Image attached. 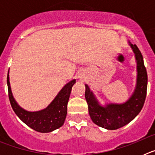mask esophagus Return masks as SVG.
Wrapping results in <instances>:
<instances>
[{"instance_id": "34e87169", "label": "esophagus", "mask_w": 155, "mask_h": 155, "mask_svg": "<svg viewBox=\"0 0 155 155\" xmlns=\"http://www.w3.org/2000/svg\"><path fill=\"white\" fill-rule=\"evenodd\" d=\"M84 75L83 74H82V73L79 74H78V78H80V79L84 78Z\"/></svg>"}]
</instances>
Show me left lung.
Returning <instances> with one entry per match:
<instances>
[{
  "instance_id": "8db88e82",
  "label": "left lung",
  "mask_w": 155,
  "mask_h": 155,
  "mask_svg": "<svg viewBox=\"0 0 155 155\" xmlns=\"http://www.w3.org/2000/svg\"><path fill=\"white\" fill-rule=\"evenodd\" d=\"M129 45L135 55L137 62V84L134 93L127 102L102 105L87 84H85V99L90 117L94 124L107 130H116L132 121L140 112L147 94V74L141 53L137 46Z\"/></svg>"
}]
</instances>
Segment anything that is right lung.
<instances>
[{
	"mask_svg": "<svg viewBox=\"0 0 155 155\" xmlns=\"http://www.w3.org/2000/svg\"><path fill=\"white\" fill-rule=\"evenodd\" d=\"M75 82L76 80L73 79L66 84L46 109L29 112L22 109L17 103L12 94L8 74L7 77L8 97L14 112L23 123L34 130L40 133L52 132L64 125L68 113V102L71 88Z\"/></svg>",
	"mask_w": 155,
	"mask_h": 155,
	"instance_id": "1",
	"label": "right lung"
}]
</instances>
